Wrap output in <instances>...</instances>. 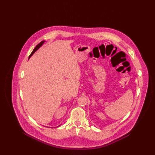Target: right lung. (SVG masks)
I'll list each match as a JSON object with an SVG mask.
<instances>
[{
  "mask_svg": "<svg viewBox=\"0 0 155 155\" xmlns=\"http://www.w3.org/2000/svg\"><path fill=\"white\" fill-rule=\"evenodd\" d=\"M44 41H41V42H40V43L38 44V45L35 47V48L34 49V50H33V51H32V53H31V54H30V56H29V58L32 56V54H34V53H35V51H37V50H38V48H40V47L43 45V43H44ZM57 127H58V126H57Z\"/></svg>",
  "mask_w": 155,
  "mask_h": 155,
  "instance_id": "1",
  "label": "right lung"
}]
</instances>
